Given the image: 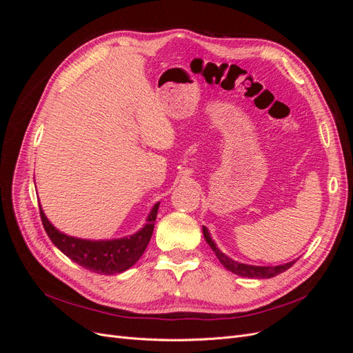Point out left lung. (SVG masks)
<instances>
[{"label":"left lung","instance_id":"obj_1","mask_svg":"<svg viewBox=\"0 0 353 353\" xmlns=\"http://www.w3.org/2000/svg\"><path fill=\"white\" fill-rule=\"evenodd\" d=\"M203 236H205V240L208 241V244L210 245V249L215 252L216 258L219 259V262L225 266V268L234 274H237L240 276H248V279H272V276L279 275L284 271H287L290 266L296 262V261H292V262H287L284 265H276V266H256V265H248V263H241V262H237L231 259L230 256H227L225 253H222L218 248L215 241L212 240L210 234L208 231L206 227H203Z\"/></svg>","mask_w":353,"mask_h":353}]
</instances>
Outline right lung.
I'll list each match as a JSON object with an SVG mask.
<instances>
[{"instance_id":"obj_1","label":"right lung","mask_w":353,"mask_h":353,"mask_svg":"<svg viewBox=\"0 0 353 353\" xmlns=\"http://www.w3.org/2000/svg\"><path fill=\"white\" fill-rule=\"evenodd\" d=\"M159 205L160 203H156L153 206L145 219V225L140 231L132 236L112 240H87L68 236L52 225L41 206L39 213L50 240L61 253H65L69 259L85 270L103 275H113L130 270L141 258L152 239Z\"/></svg>"}]
</instances>
